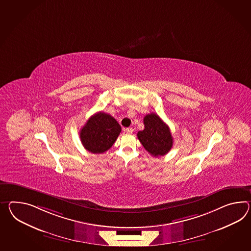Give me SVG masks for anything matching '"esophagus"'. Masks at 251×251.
<instances>
[{
    "mask_svg": "<svg viewBox=\"0 0 251 251\" xmlns=\"http://www.w3.org/2000/svg\"><path fill=\"white\" fill-rule=\"evenodd\" d=\"M125 131H126V132H127V133H132V132H133V128H125Z\"/></svg>",
    "mask_w": 251,
    "mask_h": 251,
    "instance_id": "1",
    "label": "esophagus"
}]
</instances>
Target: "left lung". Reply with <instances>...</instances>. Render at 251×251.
<instances>
[{
  "label": "left lung",
  "instance_id": "obj_1",
  "mask_svg": "<svg viewBox=\"0 0 251 251\" xmlns=\"http://www.w3.org/2000/svg\"><path fill=\"white\" fill-rule=\"evenodd\" d=\"M144 129L138 132L142 146L154 157L163 156L171 151L173 138L171 129L156 113L147 114L143 119Z\"/></svg>",
  "mask_w": 251,
  "mask_h": 251
}]
</instances>
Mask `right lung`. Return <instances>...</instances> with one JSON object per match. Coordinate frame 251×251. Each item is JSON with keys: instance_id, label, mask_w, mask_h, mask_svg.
<instances>
[{"instance_id": "right-lung-1", "label": "right lung", "mask_w": 251, "mask_h": 251, "mask_svg": "<svg viewBox=\"0 0 251 251\" xmlns=\"http://www.w3.org/2000/svg\"><path fill=\"white\" fill-rule=\"evenodd\" d=\"M121 131L122 128L113 117L100 111L92 115L80 129V141L88 151L100 154L110 149Z\"/></svg>"}]
</instances>
